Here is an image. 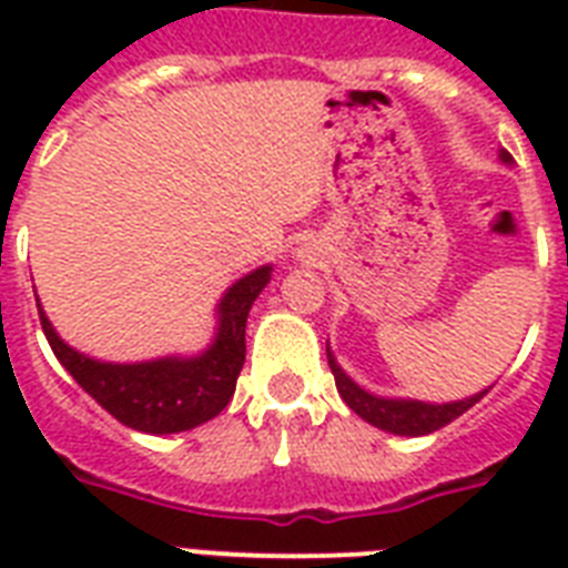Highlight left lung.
<instances>
[{"label":"left lung","mask_w":568,"mask_h":568,"mask_svg":"<svg viewBox=\"0 0 568 568\" xmlns=\"http://www.w3.org/2000/svg\"><path fill=\"white\" fill-rule=\"evenodd\" d=\"M507 159H510V155H504V162H507ZM327 359H329V368H333V377H336L338 395L345 397V404L368 424H374V427H379V430L397 433V436H424V433L439 430V427L450 424L454 418H459L466 409H471V406L486 395V392H480V395L457 400V404L386 400V397H374L356 386L354 379L338 368L336 359L329 356V351H327Z\"/></svg>","instance_id":"1"}]
</instances>
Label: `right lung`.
<instances>
[{
  "mask_svg": "<svg viewBox=\"0 0 568 568\" xmlns=\"http://www.w3.org/2000/svg\"><path fill=\"white\" fill-rule=\"evenodd\" d=\"M271 267H258L232 285L221 301V333L196 359H159L141 365H109L75 354L55 336L40 310V327L52 354L88 395L118 422L141 433H180L209 422L230 404L244 365V329Z\"/></svg>",
  "mask_w": 568,
  "mask_h": 568,
  "instance_id": "right-lung-1",
  "label": "right lung"
}]
</instances>
